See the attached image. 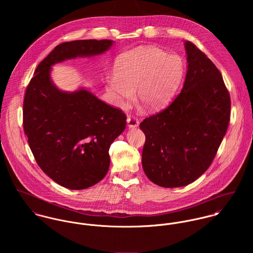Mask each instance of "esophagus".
<instances>
[{
    "label": "esophagus",
    "mask_w": 253,
    "mask_h": 253,
    "mask_svg": "<svg viewBox=\"0 0 253 253\" xmlns=\"http://www.w3.org/2000/svg\"><path fill=\"white\" fill-rule=\"evenodd\" d=\"M126 122H127L128 127H137L138 125H139L138 119L135 118V117H131V116H127Z\"/></svg>",
    "instance_id": "obj_1"
}]
</instances>
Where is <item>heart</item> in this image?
I'll return each instance as SVG.
<instances>
[{
    "label": "heart",
    "instance_id": "obj_1",
    "mask_svg": "<svg viewBox=\"0 0 253 253\" xmlns=\"http://www.w3.org/2000/svg\"><path fill=\"white\" fill-rule=\"evenodd\" d=\"M185 72L183 59L149 45L126 52L117 61L106 89L116 106L126 107L134 96L147 108L163 107L174 94Z\"/></svg>",
    "mask_w": 253,
    "mask_h": 253
}]
</instances>
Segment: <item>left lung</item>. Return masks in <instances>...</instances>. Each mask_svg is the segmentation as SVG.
Segmentation results:
<instances>
[{"label":"left lung","mask_w":253,"mask_h":253,"mask_svg":"<svg viewBox=\"0 0 253 253\" xmlns=\"http://www.w3.org/2000/svg\"><path fill=\"white\" fill-rule=\"evenodd\" d=\"M185 49L180 93L139 126L146 137L145 174L165 188L186 186L210 168L230 121L231 99L221 73L193 42L186 41Z\"/></svg>","instance_id":"8db88e82"}]
</instances>
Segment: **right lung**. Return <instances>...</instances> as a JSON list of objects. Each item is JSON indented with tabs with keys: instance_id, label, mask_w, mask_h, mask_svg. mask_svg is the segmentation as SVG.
<instances>
[{
	"instance_id": "right-lung-1",
	"label": "right lung",
	"mask_w": 253,
	"mask_h": 253,
	"mask_svg": "<svg viewBox=\"0 0 253 253\" xmlns=\"http://www.w3.org/2000/svg\"><path fill=\"white\" fill-rule=\"evenodd\" d=\"M113 42L79 40L56 45L38 65L25 92L23 127L37 164L68 189H86L104 178L110 145L125 130L126 116L84 88L58 89L50 79L51 66L102 54Z\"/></svg>"
}]
</instances>
